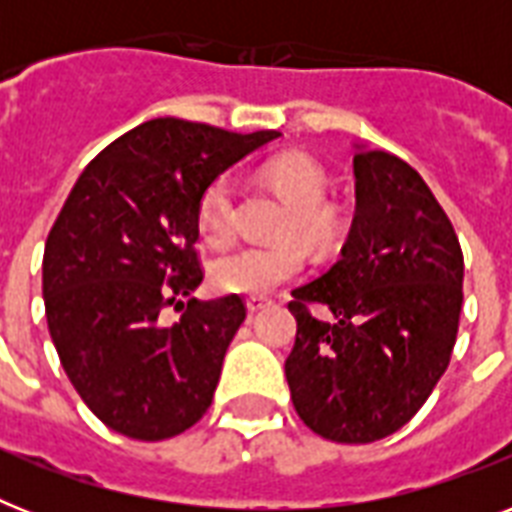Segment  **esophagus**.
I'll use <instances>...</instances> for the list:
<instances>
[{
	"mask_svg": "<svg viewBox=\"0 0 512 512\" xmlns=\"http://www.w3.org/2000/svg\"><path fill=\"white\" fill-rule=\"evenodd\" d=\"M268 305H271V300H268V297H260V295L247 297V308H249V311H252V313L263 311V308H268Z\"/></svg>",
	"mask_w": 512,
	"mask_h": 512,
	"instance_id": "1",
	"label": "esophagus"
}]
</instances>
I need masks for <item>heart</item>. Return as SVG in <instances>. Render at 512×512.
<instances>
[{
    "instance_id": "heart-1",
    "label": "heart",
    "mask_w": 512,
    "mask_h": 512,
    "mask_svg": "<svg viewBox=\"0 0 512 512\" xmlns=\"http://www.w3.org/2000/svg\"><path fill=\"white\" fill-rule=\"evenodd\" d=\"M263 180L292 204L284 233H300L321 247L335 231V212L324 204L329 196V175L313 156L281 154L263 167ZM196 225L209 244H223L239 228V193L236 180L215 177L201 191L196 204ZM305 249L297 241L281 244H244L217 255L209 263L212 287L228 295H265L273 287L303 271Z\"/></svg>"
}]
</instances>
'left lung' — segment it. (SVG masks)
<instances>
[{
	"label": "left lung",
	"instance_id": "obj_1",
	"mask_svg": "<svg viewBox=\"0 0 512 512\" xmlns=\"http://www.w3.org/2000/svg\"><path fill=\"white\" fill-rule=\"evenodd\" d=\"M356 217L342 255L292 292L289 393L337 444H372L412 420L449 366L462 311V249L417 170L358 151ZM321 307L324 317H316Z\"/></svg>",
	"mask_w": 512,
	"mask_h": 512
}]
</instances>
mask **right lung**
<instances>
[{
    "instance_id": "add662e5",
    "label": "right lung",
    "mask_w": 512,
    "mask_h": 512,
    "mask_svg": "<svg viewBox=\"0 0 512 512\" xmlns=\"http://www.w3.org/2000/svg\"><path fill=\"white\" fill-rule=\"evenodd\" d=\"M273 138L151 119L103 148L68 193L44 244L47 327L76 393L116 433L164 441L212 404L247 305L191 297L204 279L196 204ZM170 304L175 325L161 316Z\"/></svg>"
}]
</instances>
